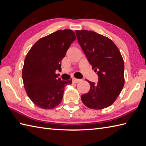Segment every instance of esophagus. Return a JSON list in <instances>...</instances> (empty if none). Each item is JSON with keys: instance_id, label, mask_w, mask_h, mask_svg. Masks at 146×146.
<instances>
[{"instance_id": "esophagus-1", "label": "esophagus", "mask_w": 146, "mask_h": 146, "mask_svg": "<svg viewBox=\"0 0 146 146\" xmlns=\"http://www.w3.org/2000/svg\"><path fill=\"white\" fill-rule=\"evenodd\" d=\"M80 81H81V80L80 79H76V78H73V82L75 83H77L80 82Z\"/></svg>"}]
</instances>
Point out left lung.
Here are the masks:
<instances>
[{"mask_svg":"<svg viewBox=\"0 0 146 146\" xmlns=\"http://www.w3.org/2000/svg\"><path fill=\"white\" fill-rule=\"evenodd\" d=\"M79 44L92 69L98 76L97 84L87 82L90 88L82 101L92 109H103L116 100L124 86V63L117 46L109 38L91 31H76Z\"/></svg>","mask_w":146,"mask_h":146,"instance_id":"left-lung-1","label":"left lung"}]
</instances>
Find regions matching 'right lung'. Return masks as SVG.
<instances>
[{
    "instance_id": "right-lung-1",
    "label": "right lung",
    "mask_w": 146,
    "mask_h": 146,
    "mask_svg": "<svg viewBox=\"0 0 146 146\" xmlns=\"http://www.w3.org/2000/svg\"><path fill=\"white\" fill-rule=\"evenodd\" d=\"M76 39L71 29L58 30L39 39L24 60L23 80L27 95L42 109H52L63 99L64 87L72 80L61 81L56 70H61V60Z\"/></svg>"
}]
</instances>
